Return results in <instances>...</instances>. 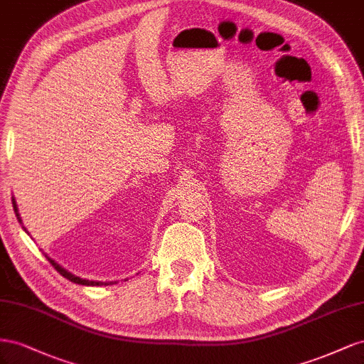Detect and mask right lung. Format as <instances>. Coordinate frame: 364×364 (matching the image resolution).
I'll return each mask as SVG.
<instances>
[{"instance_id":"right-lung-1","label":"right lung","mask_w":364,"mask_h":364,"mask_svg":"<svg viewBox=\"0 0 364 364\" xmlns=\"http://www.w3.org/2000/svg\"><path fill=\"white\" fill-rule=\"evenodd\" d=\"M12 203H14V209H15V213H16V216H18V221H21V218H19V215H18V209H16V204H15V200H12ZM50 261V264L55 267V269L56 272L59 273V274H62L64 276L65 279H68V280H71V282H75V284H79V285H90V287H99V285H108L107 282H95V280H87V279H80V277H77V276H75V274H71V273H68L67 269H64L62 267H59L55 261H51V259H48Z\"/></svg>"}]
</instances>
